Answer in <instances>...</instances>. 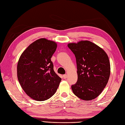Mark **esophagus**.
<instances>
[{"label":"esophagus","instance_id":"1","mask_svg":"<svg viewBox=\"0 0 125 125\" xmlns=\"http://www.w3.org/2000/svg\"><path fill=\"white\" fill-rule=\"evenodd\" d=\"M67 74H64V75H63V79H66L67 78Z\"/></svg>","mask_w":125,"mask_h":125}]
</instances>
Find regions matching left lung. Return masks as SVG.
<instances>
[{
	"instance_id": "8db88e82",
	"label": "left lung",
	"mask_w": 125,
	"mask_h": 125,
	"mask_svg": "<svg viewBox=\"0 0 125 125\" xmlns=\"http://www.w3.org/2000/svg\"><path fill=\"white\" fill-rule=\"evenodd\" d=\"M68 47L76 58L78 80L71 86L73 93L85 100H91L100 94L110 75L107 55L90 41L70 43Z\"/></svg>"
}]
</instances>
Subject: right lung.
I'll use <instances>...</instances> for the list:
<instances>
[{"instance_id":"right-lung-1","label":"right lung","mask_w":125,"mask_h":125,"mask_svg":"<svg viewBox=\"0 0 125 125\" xmlns=\"http://www.w3.org/2000/svg\"><path fill=\"white\" fill-rule=\"evenodd\" d=\"M57 45L45 38L29 46L19 59L17 77L22 88L32 99L47 100L54 94L62 79L55 73L51 58Z\"/></svg>"}]
</instances>
